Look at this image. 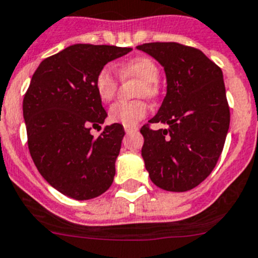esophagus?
Instances as JSON below:
<instances>
[{
	"instance_id": "obj_1",
	"label": "esophagus",
	"mask_w": 258,
	"mask_h": 258,
	"mask_svg": "<svg viewBox=\"0 0 258 258\" xmlns=\"http://www.w3.org/2000/svg\"><path fill=\"white\" fill-rule=\"evenodd\" d=\"M124 131H126V134H131V132L138 131V127H124Z\"/></svg>"
}]
</instances>
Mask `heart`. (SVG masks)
<instances>
[{"mask_svg": "<svg viewBox=\"0 0 258 258\" xmlns=\"http://www.w3.org/2000/svg\"><path fill=\"white\" fill-rule=\"evenodd\" d=\"M123 77H134L141 81L138 94L154 97L158 94L157 82L159 68L157 62L148 56H139L122 64L119 68ZM118 80L112 66H105L95 77V90L103 101H110L117 91ZM148 113V105L143 100L118 101L109 108V119L124 127H134Z\"/></svg>", "mask_w": 258, "mask_h": 258, "instance_id": "heart-1", "label": "heart"}]
</instances>
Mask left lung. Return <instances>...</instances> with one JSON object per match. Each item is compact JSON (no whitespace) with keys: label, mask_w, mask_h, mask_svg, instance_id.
<instances>
[{"label":"left lung","mask_w":258,"mask_h":258,"mask_svg":"<svg viewBox=\"0 0 258 258\" xmlns=\"http://www.w3.org/2000/svg\"><path fill=\"white\" fill-rule=\"evenodd\" d=\"M164 68L167 94L149 123L141 127V155L150 180L168 191H187L212 172L224 149L230 109L222 71L201 50L176 42L138 46Z\"/></svg>","instance_id":"obj_1"}]
</instances>
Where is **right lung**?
Here are the masks:
<instances>
[{
  "mask_svg": "<svg viewBox=\"0 0 258 258\" xmlns=\"http://www.w3.org/2000/svg\"><path fill=\"white\" fill-rule=\"evenodd\" d=\"M131 50L72 45L39 64L25 92L23 117L32 159L48 184L69 198H96L112 185L124 130L113 123L99 138L90 134L108 115L95 77Z\"/></svg>",
  "mask_w": 258,
  "mask_h": 258,
  "instance_id": "obj_1",
  "label": "right lung"
}]
</instances>
